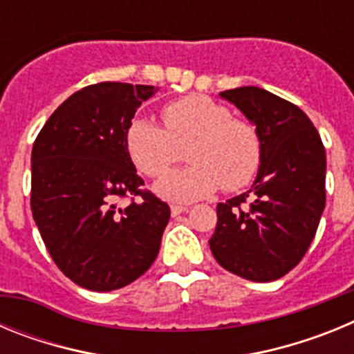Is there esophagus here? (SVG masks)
<instances>
[{
  "mask_svg": "<svg viewBox=\"0 0 354 354\" xmlns=\"http://www.w3.org/2000/svg\"><path fill=\"white\" fill-rule=\"evenodd\" d=\"M186 211H187V205H179V204L171 205V216H179Z\"/></svg>",
  "mask_w": 354,
  "mask_h": 354,
  "instance_id": "obj_1",
  "label": "esophagus"
}]
</instances>
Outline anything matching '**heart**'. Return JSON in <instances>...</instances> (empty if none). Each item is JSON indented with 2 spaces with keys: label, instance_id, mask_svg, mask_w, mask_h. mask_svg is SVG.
I'll list each match as a JSON object with an SVG mask.
<instances>
[{
  "label": "heart",
  "instance_id": "b5f03b06",
  "mask_svg": "<svg viewBox=\"0 0 354 354\" xmlns=\"http://www.w3.org/2000/svg\"><path fill=\"white\" fill-rule=\"evenodd\" d=\"M165 127L149 118H134L126 131V149L142 174L158 179L184 159L192 165L167 175L156 186L174 202H192L223 186L236 192L250 184L262 159L257 129L205 95L192 93L161 109Z\"/></svg>",
  "mask_w": 354,
  "mask_h": 354
}]
</instances>
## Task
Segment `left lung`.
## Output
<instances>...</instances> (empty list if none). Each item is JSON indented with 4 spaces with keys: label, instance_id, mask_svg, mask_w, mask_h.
<instances>
[{
    "label": "left lung",
    "instance_id": "left-lung-1",
    "mask_svg": "<svg viewBox=\"0 0 354 354\" xmlns=\"http://www.w3.org/2000/svg\"><path fill=\"white\" fill-rule=\"evenodd\" d=\"M236 104L262 142L252 189L218 204L209 246L221 268L273 282L299 264L326 204V152L301 109L259 86L220 93Z\"/></svg>",
    "mask_w": 354,
    "mask_h": 354
}]
</instances>
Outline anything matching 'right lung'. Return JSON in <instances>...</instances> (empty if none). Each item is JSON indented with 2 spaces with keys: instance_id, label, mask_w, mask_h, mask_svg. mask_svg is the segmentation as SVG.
<instances>
[{
  "instance_id": "1",
  "label": "right lung",
  "mask_w": 354,
  "mask_h": 354,
  "mask_svg": "<svg viewBox=\"0 0 354 354\" xmlns=\"http://www.w3.org/2000/svg\"><path fill=\"white\" fill-rule=\"evenodd\" d=\"M156 90L117 81L84 86L55 109L33 143V220L55 264L84 289H120L158 257L170 207L143 189L126 149L136 109ZM122 199L130 200L126 208Z\"/></svg>"
}]
</instances>
